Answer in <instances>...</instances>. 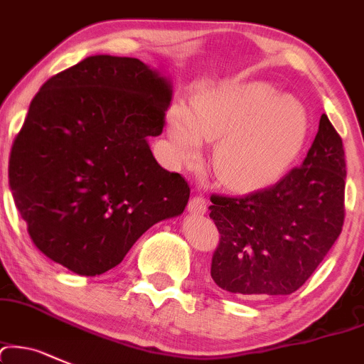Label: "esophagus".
<instances>
[{
    "mask_svg": "<svg viewBox=\"0 0 364 364\" xmlns=\"http://www.w3.org/2000/svg\"><path fill=\"white\" fill-rule=\"evenodd\" d=\"M187 210H189V213H193V215L206 213V201H205V198L194 196L189 201V206H187Z\"/></svg>",
    "mask_w": 364,
    "mask_h": 364,
    "instance_id": "esophagus-1",
    "label": "esophagus"
}]
</instances>
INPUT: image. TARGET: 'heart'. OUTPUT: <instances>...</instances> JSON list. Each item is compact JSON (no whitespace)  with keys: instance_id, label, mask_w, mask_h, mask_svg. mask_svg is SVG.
Masks as SVG:
<instances>
[{"instance_id":"1","label":"heart","mask_w":364,"mask_h":364,"mask_svg":"<svg viewBox=\"0 0 364 364\" xmlns=\"http://www.w3.org/2000/svg\"><path fill=\"white\" fill-rule=\"evenodd\" d=\"M309 135V114L276 87L228 85L201 93L193 107H177L170 139L182 161H196L203 142H217L213 165L232 189H259L277 181L299 158Z\"/></svg>"}]
</instances>
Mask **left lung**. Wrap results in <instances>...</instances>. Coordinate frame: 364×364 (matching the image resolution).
Instances as JSON below:
<instances>
[{
    "label": "left lung",
    "mask_w": 364,
    "mask_h": 364,
    "mask_svg": "<svg viewBox=\"0 0 364 364\" xmlns=\"http://www.w3.org/2000/svg\"><path fill=\"white\" fill-rule=\"evenodd\" d=\"M346 173L342 139L323 114L302 166L248 196L213 194L215 283L248 299L299 290L342 232Z\"/></svg>",
    "instance_id": "left-lung-1"
}]
</instances>
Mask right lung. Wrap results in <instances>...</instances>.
<instances>
[{
    "label": "right lung",
    "mask_w": 364,
    "mask_h": 364,
    "mask_svg": "<svg viewBox=\"0 0 364 364\" xmlns=\"http://www.w3.org/2000/svg\"><path fill=\"white\" fill-rule=\"evenodd\" d=\"M171 83L139 58L93 55L36 93L10 152L9 182L33 243L80 276L116 267L191 189L158 165Z\"/></svg>",
    "instance_id": "obj_1"
}]
</instances>
